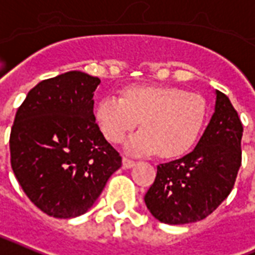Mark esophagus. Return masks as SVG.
I'll list each match as a JSON object with an SVG mask.
<instances>
[{"instance_id": "obj_1", "label": "esophagus", "mask_w": 255, "mask_h": 255, "mask_svg": "<svg viewBox=\"0 0 255 255\" xmlns=\"http://www.w3.org/2000/svg\"><path fill=\"white\" fill-rule=\"evenodd\" d=\"M135 166V160H132L129 158H123V167L124 168H131Z\"/></svg>"}]
</instances>
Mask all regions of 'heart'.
Instances as JSON below:
<instances>
[{
    "label": "heart",
    "instance_id": "obj_1",
    "mask_svg": "<svg viewBox=\"0 0 255 255\" xmlns=\"http://www.w3.org/2000/svg\"><path fill=\"white\" fill-rule=\"evenodd\" d=\"M96 119L112 143H120L140 122L141 131L127 143L131 152L178 158L197 143L207 119V104L199 95L175 87L135 85L124 89L122 99L104 97Z\"/></svg>",
    "mask_w": 255,
    "mask_h": 255
}]
</instances>
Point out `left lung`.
Wrapping results in <instances>:
<instances>
[{
  "mask_svg": "<svg viewBox=\"0 0 255 255\" xmlns=\"http://www.w3.org/2000/svg\"><path fill=\"white\" fill-rule=\"evenodd\" d=\"M244 127L225 93L217 91L215 112L195 149L158 166L144 197L153 217L168 225L198 222L217 210L236 184L242 163Z\"/></svg>",
  "mask_w": 255,
  "mask_h": 255,
  "instance_id": "obj_1",
  "label": "left lung"
}]
</instances>
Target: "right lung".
Instances as JSON below:
<instances>
[{
    "label": "right lung",
    "mask_w": 255,
    "mask_h": 255,
    "mask_svg": "<svg viewBox=\"0 0 255 255\" xmlns=\"http://www.w3.org/2000/svg\"><path fill=\"white\" fill-rule=\"evenodd\" d=\"M100 79L71 71L28 92L10 131V164L26 197L54 218H75L95 203L122 156L97 126Z\"/></svg>",
    "instance_id": "right-lung-1"
}]
</instances>
